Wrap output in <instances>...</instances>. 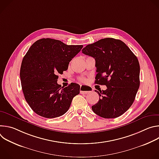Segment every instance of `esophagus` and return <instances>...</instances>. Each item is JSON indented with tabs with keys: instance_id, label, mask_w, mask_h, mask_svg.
<instances>
[{
	"instance_id": "esophagus-1",
	"label": "esophagus",
	"mask_w": 159,
	"mask_h": 159,
	"mask_svg": "<svg viewBox=\"0 0 159 159\" xmlns=\"http://www.w3.org/2000/svg\"><path fill=\"white\" fill-rule=\"evenodd\" d=\"M92 92V89L89 86L87 85H80V94H88Z\"/></svg>"
}]
</instances>
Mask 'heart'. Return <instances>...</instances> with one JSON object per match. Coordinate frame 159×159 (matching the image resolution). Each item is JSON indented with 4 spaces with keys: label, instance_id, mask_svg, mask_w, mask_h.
I'll list each match as a JSON object with an SVG mask.
<instances>
[{
    "label": "heart",
    "instance_id": "obj_1",
    "mask_svg": "<svg viewBox=\"0 0 159 159\" xmlns=\"http://www.w3.org/2000/svg\"><path fill=\"white\" fill-rule=\"evenodd\" d=\"M79 80L80 81H81V82L84 81V78H82V77H79Z\"/></svg>",
    "mask_w": 159,
    "mask_h": 159
}]
</instances>
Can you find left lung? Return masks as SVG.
<instances>
[{"label":"left lung","mask_w":159,"mask_h":159,"mask_svg":"<svg viewBox=\"0 0 159 159\" xmlns=\"http://www.w3.org/2000/svg\"><path fill=\"white\" fill-rule=\"evenodd\" d=\"M95 58V83L105 85V90H95L99 100L93 111L104 118H115L132 105L140 87V64L127 45L120 39H101L82 50Z\"/></svg>","instance_id":"obj_1"}]
</instances>
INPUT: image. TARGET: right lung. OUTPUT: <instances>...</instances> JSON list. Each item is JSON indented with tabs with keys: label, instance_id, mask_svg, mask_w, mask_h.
<instances>
[{
	"label": "right lung",
	"instance_id": "add662e5",
	"mask_svg": "<svg viewBox=\"0 0 159 159\" xmlns=\"http://www.w3.org/2000/svg\"><path fill=\"white\" fill-rule=\"evenodd\" d=\"M82 47L51 38L40 39L31 45L22 61L20 78L25 98L37 115L54 118L69 110L80 85L72 83L61 87L57 84L58 74L68 69Z\"/></svg>",
	"mask_w": 159,
	"mask_h": 159
}]
</instances>
